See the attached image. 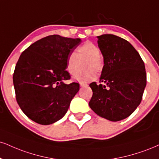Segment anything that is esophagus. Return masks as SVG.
I'll return each instance as SVG.
<instances>
[{
	"mask_svg": "<svg viewBox=\"0 0 159 159\" xmlns=\"http://www.w3.org/2000/svg\"><path fill=\"white\" fill-rule=\"evenodd\" d=\"M87 84H83V83H81L80 84V87H87Z\"/></svg>",
	"mask_w": 159,
	"mask_h": 159,
	"instance_id": "obj_1",
	"label": "esophagus"
}]
</instances>
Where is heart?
I'll return each instance as SVG.
<instances>
[{
	"instance_id": "1",
	"label": "heart",
	"mask_w": 159,
	"mask_h": 159,
	"mask_svg": "<svg viewBox=\"0 0 159 159\" xmlns=\"http://www.w3.org/2000/svg\"><path fill=\"white\" fill-rule=\"evenodd\" d=\"M100 55L101 50L98 46L91 41H86L77 47L75 52L69 55L66 59V70L70 75L76 73L72 77L75 81L87 83L93 81L97 76L96 72H101L104 67V61ZM84 60L85 62H83ZM81 62H84L83 66L86 70L78 72Z\"/></svg>"
}]
</instances>
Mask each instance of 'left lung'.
Segmentation results:
<instances>
[{
    "mask_svg": "<svg viewBox=\"0 0 159 159\" xmlns=\"http://www.w3.org/2000/svg\"><path fill=\"white\" fill-rule=\"evenodd\" d=\"M104 57L99 84H89L90 108L101 117L118 121L140 104L147 84L144 63L136 49L124 38L111 34L98 36Z\"/></svg>",
    "mask_w": 159,
    "mask_h": 159,
    "instance_id": "8db88e82",
    "label": "left lung"
}]
</instances>
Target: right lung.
<instances>
[{
  "label": "right lung",
  "mask_w": 159,
  "mask_h": 159,
  "mask_svg": "<svg viewBox=\"0 0 159 159\" xmlns=\"http://www.w3.org/2000/svg\"><path fill=\"white\" fill-rule=\"evenodd\" d=\"M80 38L49 35L23 52L13 74L16 101L29 118L42 125L58 121L67 112L79 84H70L66 59L81 43Z\"/></svg>",
  "instance_id": "1"
}]
</instances>
